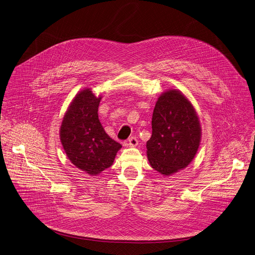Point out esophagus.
I'll return each mask as SVG.
<instances>
[{
  "label": "esophagus",
  "instance_id": "1",
  "mask_svg": "<svg viewBox=\"0 0 255 255\" xmlns=\"http://www.w3.org/2000/svg\"><path fill=\"white\" fill-rule=\"evenodd\" d=\"M137 143H138V141H137V138L135 136H130L128 138V146H132L133 147V146H136Z\"/></svg>",
  "mask_w": 255,
  "mask_h": 255
}]
</instances>
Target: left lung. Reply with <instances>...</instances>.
I'll list each match as a JSON object with an SVG mask.
<instances>
[{
  "label": "left lung",
  "mask_w": 255,
  "mask_h": 255,
  "mask_svg": "<svg viewBox=\"0 0 255 255\" xmlns=\"http://www.w3.org/2000/svg\"><path fill=\"white\" fill-rule=\"evenodd\" d=\"M152 133L146 141V154L153 169L170 175L186 167L194 158L201 137L196 112L176 90L157 100L151 120Z\"/></svg>",
  "instance_id": "left-lung-1"
}]
</instances>
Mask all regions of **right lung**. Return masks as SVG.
I'll return each instance as SVG.
<instances>
[{
  "label": "right lung",
  "mask_w": 255,
  "mask_h": 255,
  "mask_svg": "<svg viewBox=\"0 0 255 255\" xmlns=\"http://www.w3.org/2000/svg\"><path fill=\"white\" fill-rule=\"evenodd\" d=\"M102 97L91 89L80 92L73 100L60 129V137L67 156L78 168L91 175L110 167L122 147L105 131L98 110Z\"/></svg>",
  "instance_id": "obj_1"
}]
</instances>
